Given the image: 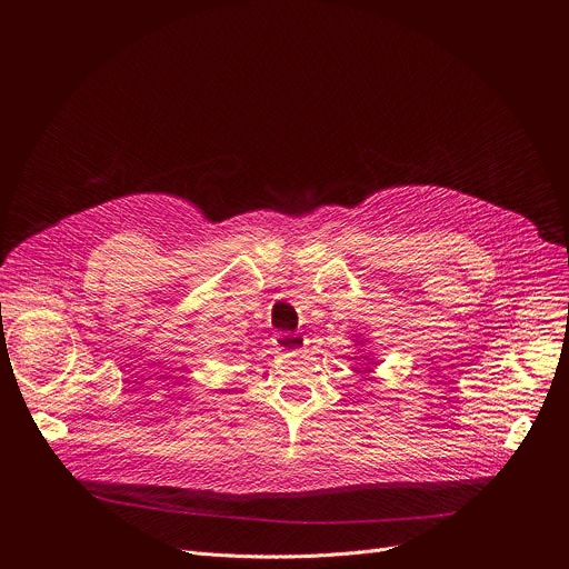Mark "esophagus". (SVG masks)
<instances>
[{"instance_id":"34e87169","label":"esophagus","mask_w":569,"mask_h":569,"mask_svg":"<svg viewBox=\"0 0 569 569\" xmlns=\"http://www.w3.org/2000/svg\"><path fill=\"white\" fill-rule=\"evenodd\" d=\"M308 345V340L303 336L290 333V331H281L274 336V347L279 351H301Z\"/></svg>"}]
</instances>
